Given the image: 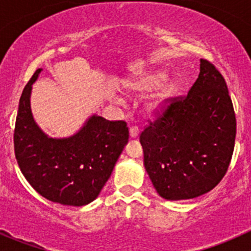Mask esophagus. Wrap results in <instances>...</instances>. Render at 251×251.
Listing matches in <instances>:
<instances>
[{
	"label": "esophagus",
	"mask_w": 251,
	"mask_h": 251,
	"mask_svg": "<svg viewBox=\"0 0 251 251\" xmlns=\"http://www.w3.org/2000/svg\"><path fill=\"white\" fill-rule=\"evenodd\" d=\"M138 133H140V128H138L137 126H132V127L130 128V137L131 138H136L138 136Z\"/></svg>",
	"instance_id": "obj_1"
}]
</instances>
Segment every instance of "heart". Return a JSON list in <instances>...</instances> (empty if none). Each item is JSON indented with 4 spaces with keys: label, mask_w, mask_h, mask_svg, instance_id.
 Returning <instances> with one entry per match:
<instances>
[{
    "label": "heart",
    "mask_w": 251,
    "mask_h": 251,
    "mask_svg": "<svg viewBox=\"0 0 251 251\" xmlns=\"http://www.w3.org/2000/svg\"><path fill=\"white\" fill-rule=\"evenodd\" d=\"M165 78L166 75L164 73H151V74L138 77L131 85V87L135 91H138V92H151V91L159 87L156 90V92L149 98L148 102H147V109L148 110L155 111L160 109L161 107H164L173 98L175 92H176V83H163Z\"/></svg>",
    "instance_id": "obj_1"
}]
</instances>
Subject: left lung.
I'll list each match as a JSON object with an SVG mask.
<instances>
[{
  "label": "left lung",
  "mask_w": 251,
  "mask_h": 251,
  "mask_svg": "<svg viewBox=\"0 0 251 251\" xmlns=\"http://www.w3.org/2000/svg\"><path fill=\"white\" fill-rule=\"evenodd\" d=\"M234 140L226 81L205 59L188 95L173 98L140 136L147 174L168 201L193 199L216 187L231 163Z\"/></svg>",
  "instance_id": "obj_1"
}]
</instances>
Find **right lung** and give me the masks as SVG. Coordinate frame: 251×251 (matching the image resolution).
<instances>
[{
  "label": "right lung",
  "instance_id": "add662e5",
  "mask_svg": "<svg viewBox=\"0 0 251 251\" xmlns=\"http://www.w3.org/2000/svg\"><path fill=\"white\" fill-rule=\"evenodd\" d=\"M37 69L24 87L14 128V153L20 171L42 197L62 205L82 206L100 196L124 147L128 142L125 121H109L96 114L70 137L52 138L30 107Z\"/></svg>",
  "mask_w": 251,
  "mask_h": 251
}]
</instances>
